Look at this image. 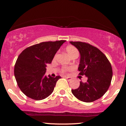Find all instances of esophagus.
Instances as JSON below:
<instances>
[{
	"label": "esophagus",
	"mask_w": 126,
	"mask_h": 126,
	"mask_svg": "<svg viewBox=\"0 0 126 126\" xmlns=\"http://www.w3.org/2000/svg\"><path fill=\"white\" fill-rule=\"evenodd\" d=\"M64 78L66 79H67L68 81H70L72 80V78L70 77H67V76H64Z\"/></svg>",
	"instance_id": "esophagus-1"
}]
</instances>
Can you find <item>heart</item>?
I'll return each instance as SVG.
<instances>
[{
    "mask_svg": "<svg viewBox=\"0 0 126 126\" xmlns=\"http://www.w3.org/2000/svg\"><path fill=\"white\" fill-rule=\"evenodd\" d=\"M66 51L70 57H73L74 56H78L79 55V51L76 47L72 46H68L66 47ZM68 70V69L66 67H63L61 69V72L62 73H66Z\"/></svg>",
    "mask_w": 126,
    "mask_h": 126,
    "instance_id": "1",
    "label": "heart"
}]
</instances>
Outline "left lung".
I'll return each instance as SVG.
<instances>
[{"label":"left lung","mask_w":126,"mask_h":126,"mask_svg":"<svg viewBox=\"0 0 126 126\" xmlns=\"http://www.w3.org/2000/svg\"><path fill=\"white\" fill-rule=\"evenodd\" d=\"M80 54L78 70L79 75H85L87 82H80L79 88L72 89L76 98L85 102H91L102 97L111 84L112 70L110 62L98 48L89 43L70 41Z\"/></svg>","instance_id":"1"}]
</instances>
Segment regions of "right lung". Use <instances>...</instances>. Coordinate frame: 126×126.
<instances>
[{
  "label": "right lung",
  "instance_id": "add662e5",
  "mask_svg": "<svg viewBox=\"0 0 126 126\" xmlns=\"http://www.w3.org/2000/svg\"><path fill=\"white\" fill-rule=\"evenodd\" d=\"M65 40L43 42L27 47L19 55L14 67L17 84L28 97L42 100L54 91L60 76L45 75L46 66L50 64L56 52Z\"/></svg>",
  "mask_w": 126,
  "mask_h": 126
}]
</instances>
